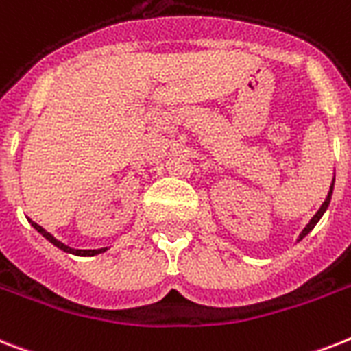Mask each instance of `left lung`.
Segmentation results:
<instances>
[{"label":"left lung","mask_w":351,"mask_h":351,"mask_svg":"<svg viewBox=\"0 0 351 351\" xmlns=\"http://www.w3.org/2000/svg\"><path fill=\"white\" fill-rule=\"evenodd\" d=\"M332 191H333V184H332V187H330V193H328V196H326V200H324V204L321 205V209H319L317 213H315L314 218H312V220H310V223L306 225V227H304V229H303V232H301V234H299V240H303L304 236L308 234L310 230L314 229L315 223H317V221L321 220V216L324 215V210H326V207H328V205H330V198H332Z\"/></svg>","instance_id":"obj_1"}]
</instances>
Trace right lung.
<instances>
[{
	"instance_id": "obj_1",
	"label": "right lung",
	"mask_w": 351,
	"mask_h": 351,
	"mask_svg": "<svg viewBox=\"0 0 351 351\" xmlns=\"http://www.w3.org/2000/svg\"><path fill=\"white\" fill-rule=\"evenodd\" d=\"M28 221H30V223L34 225V229H36L37 232H41V234L45 236V238H47V240L50 241V243L56 245L57 249L64 250V252H70V254H75V256H95V254H101V252H104V250H106V249H97V250H77V249H72V247H68V245H64V243H61V241H59V240H56V238H53V236L50 234V232H47V230L43 229L41 225H37L36 221H32V220H28Z\"/></svg>"
}]
</instances>
